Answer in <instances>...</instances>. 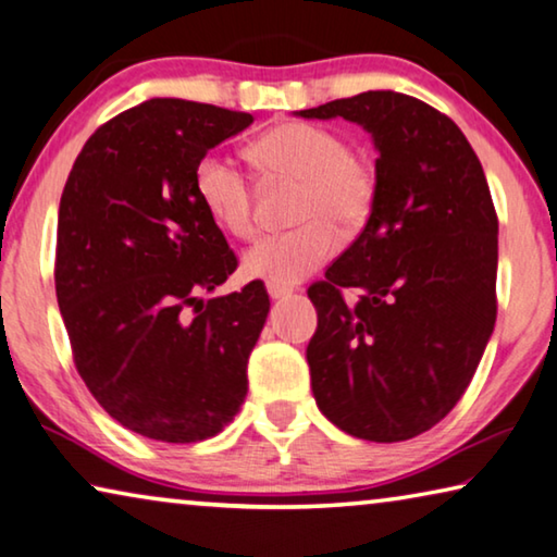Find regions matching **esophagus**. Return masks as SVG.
Instances as JSON below:
<instances>
[{
  "mask_svg": "<svg viewBox=\"0 0 557 557\" xmlns=\"http://www.w3.org/2000/svg\"><path fill=\"white\" fill-rule=\"evenodd\" d=\"M268 293H270L272 299H285V297L293 295V289L282 287V285H268Z\"/></svg>",
  "mask_w": 557,
  "mask_h": 557,
  "instance_id": "34e87169",
  "label": "esophagus"
}]
</instances>
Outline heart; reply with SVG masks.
I'll list each match as a JSON object with an SVG mask.
<instances>
[{"label": "heart", "instance_id": "heart-1", "mask_svg": "<svg viewBox=\"0 0 557 557\" xmlns=\"http://www.w3.org/2000/svg\"><path fill=\"white\" fill-rule=\"evenodd\" d=\"M252 158L272 178L299 183L295 231L262 237L243 258V272L268 285H297L320 270L339 247L342 235H357L374 215L379 175L369 158L349 151L334 128L289 121L252 144ZM196 193L210 218L235 237H252L255 208L247 175L231 158L202 156Z\"/></svg>", "mask_w": 557, "mask_h": 557}]
</instances>
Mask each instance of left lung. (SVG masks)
Wrapping results in <instances>:
<instances>
[{"label": "left lung", "mask_w": 557, "mask_h": 557, "mask_svg": "<svg viewBox=\"0 0 557 557\" xmlns=\"http://www.w3.org/2000/svg\"><path fill=\"white\" fill-rule=\"evenodd\" d=\"M299 116L355 121L379 151L372 220L307 289L312 394L351 436L413 438L469 389L496 324L498 215L481 161L446 113L406 94L367 91Z\"/></svg>", "instance_id": "obj_1"}]
</instances>
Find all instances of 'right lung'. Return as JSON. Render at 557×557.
Segmentation results:
<instances>
[{"instance_id":"add662e5","label":"right lung","mask_w":557,"mask_h":557,"mask_svg":"<svg viewBox=\"0 0 557 557\" xmlns=\"http://www.w3.org/2000/svg\"><path fill=\"white\" fill-rule=\"evenodd\" d=\"M250 113L151 99L106 121L59 202L57 299L74 364L109 417L165 444L223 431L270 312L262 282L202 302L237 268L196 165Z\"/></svg>"}]
</instances>
